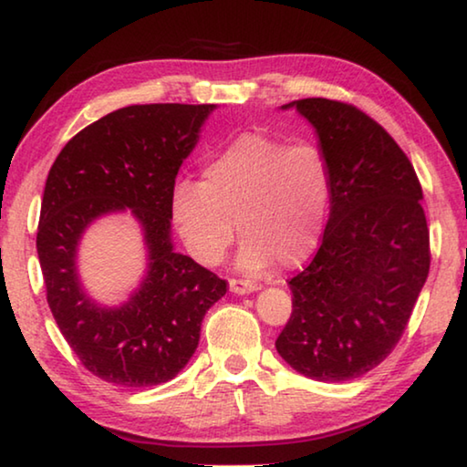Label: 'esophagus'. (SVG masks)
<instances>
[{"label": "esophagus", "mask_w": 467, "mask_h": 467, "mask_svg": "<svg viewBox=\"0 0 467 467\" xmlns=\"http://www.w3.org/2000/svg\"><path fill=\"white\" fill-rule=\"evenodd\" d=\"M228 284H231V292H234V295H249V292L259 290V284L249 282V280L233 278Z\"/></svg>", "instance_id": "obj_1"}]
</instances>
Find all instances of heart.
<instances>
[{
    "label": "heart",
    "instance_id": "b5f03b06",
    "mask_svg": "<svg viewBox=\"0 0 467 467\" xmlns=\"http://www.w3.org/2000/svg\"><path fill=\"white\" fill-rule=\"evenodd\" d=\"M331 202L327 158L313 144L241 133L203 164V183L179 179L171 218L187 251L203 265L226 257L244 236L236 264L262 274L280 262L303 264L317 249Z\"/></svg>",
    "mask_w": 467,
    "mask_h": 467
}]
</instances>
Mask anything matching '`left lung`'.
I'll return each mask as SVG.
<instances>
[{
	"label": "left lung",
	"mask_w": 467,
	"mask_h": 467,
	"mask_svg": "<svg viewBox=\"0 0 467 467\" xmlns=\"http://www.w3.org/2000/svg\"><path fill=\"white\" fill-rule=\"evenodd\" d=\"M331 172L329 220L313 262L288 282L275 350L315 381H352L389 357L431 267L422 187L381 125L329 99L292 100Z\"/></svg>",
	"instance_id": "left-lung-1"
}]
</instances>
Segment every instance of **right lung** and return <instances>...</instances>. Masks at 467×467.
Segmentation results:
<instances>
[{
    "mask_svg": "<svg viewBox=\"0 0 467 467\" xmlns=\"http://www.w3.org/2000/svg\"><path fill=\"white\" fill-rule=\"evenodd\" d=\"M216 105H131L67 141L45 183L36 251L47 303L59 331L92 375L152 387L179 375L200 344L203 315L226 282L175 251L171 193ZM130 211L142 228L147 272L121 306L83 290L77 247L99 217Z\"/></svg>",
    "mask_w": 467,
    "mask_h": 467,
    "instance_id": "obj_1",
    "label": "right lung"
}]
</instances>
